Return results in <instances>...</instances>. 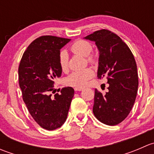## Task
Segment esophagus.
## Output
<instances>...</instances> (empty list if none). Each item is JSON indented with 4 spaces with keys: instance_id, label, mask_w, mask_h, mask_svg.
Wrapping results in <instances>:
<instances>
[{
    "instance_id": "obj_1",
    "label": "esophagus",
    "mask_w": 154,
    "mask_h": 154,
    "mask_svg": "<svg viewBox=\"0 0 154 154\" xmlns=\"http://www.w3.org/2000/svg\"><path fill=\"white\" fill-rule=\"evenodd\" d=\"M74 90H75V91H82L83 88H80V87H76V88H74Z\"/></svg>"
}]
</instances>
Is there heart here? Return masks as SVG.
<instances>
[{
  "label": "heart",
  "instance_id": "obj_1",
  "mask_svg": "<svg viewBox=\"0 0 154 154\" xmlns=\"http://www.w3.org/2000/svg\"><path fill=\"white\" fill-rule=\"evenodd\" d=\"M93 47L91 43L84 39H78L74 42L71 46V51L74 54L85 57L89 63H94L95 61L94 56L91 55ZM59 63L61 69L66 71L68 68V56L66 51H61L59 54ZM94 75V71L91 68H87L82 71H74L65 79L66 86L74 87H83L86 86L89 79Z\"/></svg>",
  "mask_w": 154,
  "mask_h": 154
}]
</instances>
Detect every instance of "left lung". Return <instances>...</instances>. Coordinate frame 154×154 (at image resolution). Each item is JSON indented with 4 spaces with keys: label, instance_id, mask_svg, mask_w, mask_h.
Wrapping results in <instances>:
<instances>
[{
    "label": "left lung",
    "instance_id": "obj_1",
    "mask_svg": "<svg viewBox=\"0 0 154 154\" xmlns=\"http://www.w3.org/2000/svg\"><path fill=\"white\" fill-rule=\"evenodd\" d=\"M95 42L99 50L97 78H106L109 91L94 90L93 113L105 125H119L131 111L137 94L139 80L134 56L122 38L102 29L85 37Z\"/></svg>",
    "mask_w": 154,
    "mask_h": 154
}]
</instances>
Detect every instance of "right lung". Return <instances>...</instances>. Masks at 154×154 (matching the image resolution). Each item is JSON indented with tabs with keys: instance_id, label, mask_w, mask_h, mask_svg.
<instances>
[{
	"instance_id": "right-lung-1",
	"label": "right lung",
	"mask_w": 154,
	"mask_h": 154,
	"mask_svg": "<svg viewBox=\"0 0 154 154\" xmlns=\"http://www.w3.org/2000/svg\"><path fill=\"white\" fill-rule=\"evenodd\" d=\"M70 41L54 35L35 38L23 54L18 67L23 100L35 122L48 130H56L64 124L74 97L72 87H64L60 94H51L55 91L54 80L62 74L60 49Z\"/></svg>"
}]
</instances>
